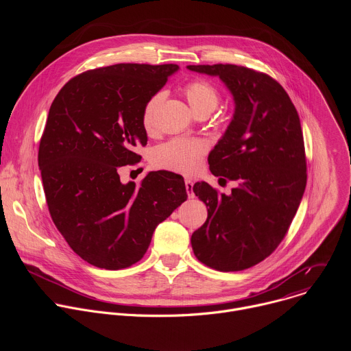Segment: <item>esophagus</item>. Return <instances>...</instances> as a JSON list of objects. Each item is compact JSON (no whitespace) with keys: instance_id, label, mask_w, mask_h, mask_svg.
Listing matches in <instances>:
<instances>
[{"instance_id":"esophagus-1","label":"esophagus","mask_w":351,"mask_h":351,"mask_svg":"<svg viewBox=\"0 0 351 351\" xmlns=\"http://www.w3.org/2000/svg\"><path fill=\"white\" fill-rule=\"evenodd\" d=\"M184 186H186V191H187V197L189 198H194V191H193V182L190 179L184 180Z\"/></svg>"}]
</instances>
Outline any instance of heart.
<instances>
[{
  "instance_id": "b5f03b06",
  "label": "heart",
  "mask_w": 351,
  "mask_h": 351,
  "mask_svg": "<svg viewBox=\"0 0 351 351\" xmlns=\"http://www.w3.org/2000/svg\"><path fill=\"white\" fill-rule=\"evenodd\" d=\"M183 93L191 110L195 114L210 111L213 112L219 103V93L214 84L207 80H191L183 87ZM162 99V94L157 93L148 98L143 108V125L147 130H152L156 122V112ZM207 152V143L204 140L173 138L160 145L153 156L156 167L176 171L180 173L191 175L199 165Z\"/></svg>"
}]
</instances>
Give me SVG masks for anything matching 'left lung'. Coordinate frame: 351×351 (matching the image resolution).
Returning a JSON list of instances; mask_svg holds the SVG:
<instances>
[{"label":"left lung","instance_id":"1","mask_svg":"<svg viewBox=\"0 0 351 351\" xmlns=\"http://www.w3.org/2000/svg\"><path fill=\"white\" fill-rule=\"evenodd\" d=\"M187 69L218 76L233 97L232 121L208 164L215 176L239 183L229 195L206 182L193 186L208 218L191 234V247L207 267L241 271L279 245L302 202L307 183L302 125L285 88L265 73L229 64Z\"/></svg>","mask_w":351,"mask_h":351}]
</instances>
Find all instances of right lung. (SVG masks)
<instances>
[{"label": "right lung", "mask_w": 351, "mask_h": 351, "mask_svg": "<svg viewBox=\"0 0 351 351\" xmlns=\"http://www.w3.org/2000/svg\"><path fill=\"white\" fill-rule=\"evenodd\" d=\"M178 65L117 64L71 79L49 108L38 168L51 218L88 264L122 269L140 261L158 223L187 193L180 175L148 172L137 186L118 168L140 161L143 108Z\"/></svg>", "instance_id": "add662e5"}]
</instances>
